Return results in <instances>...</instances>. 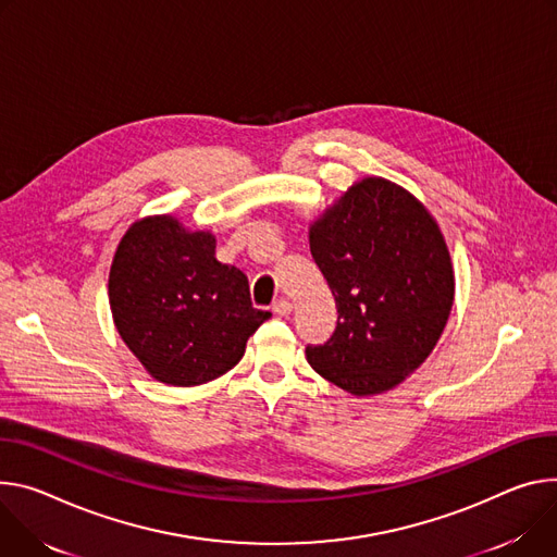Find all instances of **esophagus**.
Segmentation results:
<instances>
[{
    "mask_svg": "<svg viewBox=\"0 0 557 557\" xmlns=\"http://www.w3.org/2000/svg\"><path fill=\"white\" fill-rule=\"evenodd\" d=\"M290 311H293V305H290L288 299H277L275 305H273V313H275V315H280V318L290 315Z\"/></svg>",
    "mask_w": 557,
    "mask_h": 557,
    "instance_id": "esophagus-1",
    "label": "esophagus"
}]
</instances>
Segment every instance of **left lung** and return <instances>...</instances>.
I'll return each instance as SVG.
<instances>
[{"label": "left lung", "mask_w": 557, "mask_h": 557, "mask_svg": "<svg viewBox=\"0 0 557 557\" xmlns=\"http://www.w3.org/2000/svg\"><path fill=\"white\" fill-rule=\"evenodd\" d=\"M311 256L335 297L337 326L309 364L352 395L407 380L435 348L455 293L444 235L407 188L352 184L311 224Z\"/></svg>", "instance_id": "obj_1"}]
</instances>
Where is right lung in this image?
Segmentation results:
<instances>
[{
	"label": "right lung",
	"mask_w": 557,
	"mask_h": 557,
	"mask_svg": "<svg viewBox=\"0 0 557 557\" xmlns=\"http://www.w3.org/2000/svg\"><path fill=\"white\" fill-rule=\"evenodd\" d=\"M115 326L158 382L197 386L231 371L271 318L252 309L246 275L215 258V235L171 215L122 237L109 275Z\"/></svg>",
	"instance_id": "right-lung-1"
}]
</instances>
